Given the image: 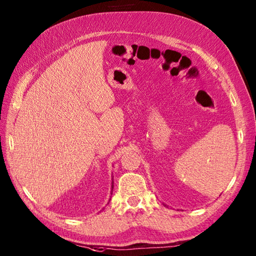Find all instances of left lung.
<instances>
[{
	"mask_svg": "<svg viewBox=\"0 0 256 256\" xmlns=\"http://www.w3.org/2000/svg\"><path fill=\"white\" fill-rule=\"evenodd\" d=\"M164 206H166V204H164Z\"/></svg>",
	"mask_w": 256,
	"mask_h": 256,
	"instance_id": "1",
	"label": "left lung"
}]
</instances>
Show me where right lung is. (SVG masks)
Wrapping results in <instances>:
<instances>
[{
	"label": "right lung",
	"mask_w": 256,
	"mask_h": 256,
	"mask_svg": "<svg viewBox=\"0 0 256 256\" xmlns=\"http://www.w3.org/2000/svg\"><path fill=\"white\" fill-rule=\"evenodd\" d=\"M111 188L113 189V180H112V187H111ZM112 189H111V190H112Z\"/></svg>",
	"instance_id": "obj_1"
}]
</instances>
